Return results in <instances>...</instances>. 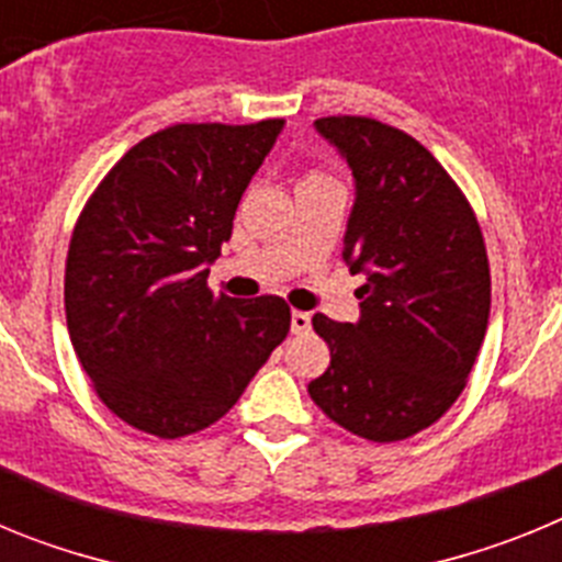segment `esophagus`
<instances>
[{"label":"esophagus","instance_id":"1","mask_svg":"<svg viewBox=\"0 0 562 562\" xmlns=\"http://www.w3.org/2000/svg\"><path fill=\"white\" fill-rule=\"evenodd\" d=\"M312 329L310 312H292V335H306Z\"/></svg>","mask_w":562,"mask_h":562}]
</instances>
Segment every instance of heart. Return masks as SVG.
Wrapping results in <instances>:
<instances>
[{"label":"heart","instance_id":"1","mask_svg":"<svg viewBox=\"0 0 562 562\" xmlns=\"http://www.w3.org/2000/svg\"><path fill=\"white\" fill-rule=\"evenodd\" d=\"M315 177H321V173H310V177H306V180H315Z\"/></svg>","mask_w":562,"mask_h":562}]
</instances>
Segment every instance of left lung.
<instances>
[{
    "instance_id": "left-lung-1",
    "label": "left lung",
    "mask_w": 562,
    "mask_h": 562,
    "mask_svg": "<svg viewBox=\"0 0 562 562\" xmlns=\"http://www.w3.org/2000/svg\"><path fill=\"white\" fill-rule=\"evenodd\" d=\"M351 166L346 227L360 321L317 312L331 351L310 382L315 405L360 439L402 441L448 414L464 391L490 321V261L473 205L428 148L362 114L315 121Z\"/></svg>"
}]
</instances>
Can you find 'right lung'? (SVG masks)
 <instances>
[{"instance_id":"add662e5","label":"right lung","mask_w":562,"mask_h":562,"mask_svg":"<svg viewBox=\"0 0 562 562\" xmlns=\"http://www.w3.org/2000/svg\"><path fill=\"white\" fill-rule=\"evenodd\" d=\"M284 121L173 123L128 148L69 238L64 310L98 400L160 439L236 405L290 331L284 297L213 295L207 265Z\"/></svg>"}]
</instances>
